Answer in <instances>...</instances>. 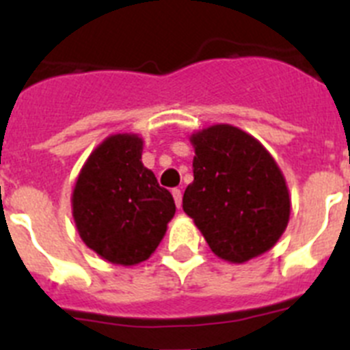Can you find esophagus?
I'll list each match as a JSON object with an SVG mask.
<instances>
[{
  "mask_svg": "<svg viewBox=\"0 0 350 350\" xmlns=\"http://www.w3.org/2000/svg\"><path fill=\"white\" fill-rule=\"evenodd\" d=\"M172 194H173V200H175V205H177V208H180L182 206V191L173 189Z\"/></svg>",
  "mask_w": 350,
  "mask_h": 350,
  "instance_id": "34e87169",
  "label": "esophagus"
}]
</instances>
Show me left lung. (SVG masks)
I'll use <instances>...</instances> for the list:
<instances>
[{"label": "left lung", "mask_w": 350, "mask_h": 350, "mask_svg": "<svg viewBox=\"0 0 350 350\" xmlns=\"http://www.w3.org/2000/svg\"><path fill=\"white\" fill-rule=\"evenodd\" d=\"M194 180L182 208L215 256L245 262L270 250L286 231L291 198L271 154L252 135L213 124L191 135Z\"/></svg>", "instance_id": "obj_1"}]
</instances>
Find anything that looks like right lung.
Returning <instances> with one entry per match:
<instances>
[{"label":"right lung","instance_id":"add662e5","mask_svg":"<svg viewBox=\"0 0 350 350\" xmlns=\"http://www.w3.org/2000/svg\"><path fill=\"white\" fill-rule=\"evenodd\" d=\"M142 150L138 135H110L83 163L71 194L82 242L122 267L150 258L175 215L173 196L145 168Z\"/></svg>","mask_w":350,"mask_h":350}]
</instances>
